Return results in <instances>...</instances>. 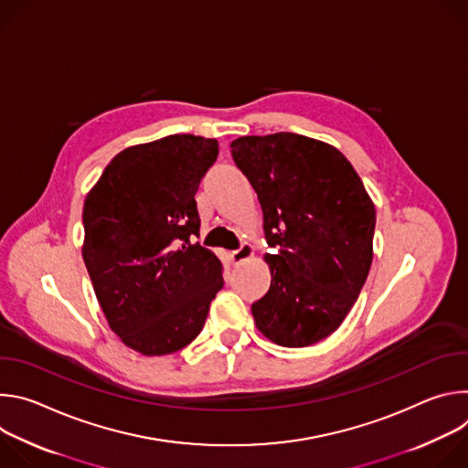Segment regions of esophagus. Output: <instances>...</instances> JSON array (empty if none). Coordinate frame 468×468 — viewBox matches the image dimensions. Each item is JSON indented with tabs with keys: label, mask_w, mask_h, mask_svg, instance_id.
I'll list each match as a JSON object with an SVG mask.
<instances>
[{
	"label": "esophagus",
	"mask_w": 468,
	"mask_h": 468,
	"mask_svg": "<svg viewBox=\"0 0 468 468\" xmlns=\"http://www.w3.org/2000/svg\"><path fill=\"white\" fill-rule=\"evenodd\" d=\"M251 255H253V246L248 244V242H242L240 248H237V250L231 251V261H233L235 264H240V262H244L246 259H250Z\"/></svg>",
	"instance_id": "34e87169"
}]
</instances>
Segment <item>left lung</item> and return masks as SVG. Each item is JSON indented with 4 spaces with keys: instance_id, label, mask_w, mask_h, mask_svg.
<instances>
[{
    "instance_id": "obj_1",
    "label": "left lung",
    "mask_w": 468,
    "mask_h": 468,
    "mask_svg": "<svg viewBox=\"0 0 468 468\" xmlns=\"http://www.w3.org/2000/svg\"><path fill=\"white\" fill-rule=\"evenodd\" d=\"M231 155L257 192L272 253L269 292L251 305L257 329L287 348L335 331L372 264L376 209L350 161L325 143L274 133L240 137Z\"/></svg>"
}]
</instances>
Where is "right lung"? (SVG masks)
I'll use <instances>...</instances> for the list:
<instances>
[{
  "label": "right lung",
  "instance_id": "1",
  "mask_svg": "<svg viewBox=\"0 0 468 468\" xmlns=\"http://www.w3.org/2000/svg\"><path fill=\"white\" fill-rule=\"evenodd\" d=\"M218 157L215 139L168 135L120 152L83 207V261L122 343L166 356L202 331L224 287L222 262L194 242L196 192Z\"/></svg>",
  "mask_w": 468,
  "mask_h": 468
}]
</instances>
